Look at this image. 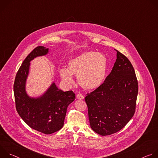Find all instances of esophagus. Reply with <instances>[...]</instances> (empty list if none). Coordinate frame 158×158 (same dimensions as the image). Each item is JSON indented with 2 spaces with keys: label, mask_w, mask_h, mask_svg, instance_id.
<instances>
[{
  "label": "esophagus",
  "mask_w": 158,
  "mask_h": 158,
  "mask_svg": "<svg viewBox=\"0 0 158 158\" xmlns=\"http://www.w3.org/2000/svg\"><path fill=\"white\" fill-rule=\"evenodd\" d=\"M76 98H77V99H83L84 98V96L82 94L79 93L78 94H77Z\"/></svg>",
  "instance_id": "esophagus-1"
}]
</instances>
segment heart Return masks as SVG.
Instances as JSON below:
<instances>
[{
	"mask_svg": "<svg viewBox=\"0 0 158 158\" xmlns=\"http://www.w3.org/2000/svg\"><path fill=\"white\" fill-rule=\"evenodd\" d=\"M108 67L106 56L94 51L83 52L71 59L67 69L60 70L63 81L73 82L72 75L77 76L80 85L87 90H93L103 82Z\"/></svg>",
	"mask_w": 158,
	"mask_h": 158,
	"instance_id": "1",
	"label": "heart"
}]
</instances>
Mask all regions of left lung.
<instances>
[{"instance_id":"obj_1","label":"left lung","mask_w":158,"mask_h":158,"mask_svg":"<svg viewBox=\"0 0 158 158\" xmlns=\"http://www.w3.org/2000/svg\"><path fill=\"white\" fill-rule=\"evenodd\" d=\"M110 73L85 101L92 129L101 136L122 129L136 110L138 82L129 60L119 51Z\"/></svg>"}]
</instances>
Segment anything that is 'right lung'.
<instances>
[{
	"label": "right lung",
	"mask_w": 158,
	"mask_h": 158,
	"mask_svg": "<svg viewBox=\"0 0 158 158\" xmlns=\"http://www.w3.org/2000/svg\"><path fill=\"white\" fill-rule=\"evenodd\" d=\"M48 51V48L43 46L35 48L22 62L14 84L15 107L19 115L29 127L46 134H52L63 127L67 107L76 98L73 91L64 92L55 83L40 98H31L27 96L26 82L30 61L47 54Z\"/></svg>",
	"instance_id": "right-lung-1"
}]
</instances>
